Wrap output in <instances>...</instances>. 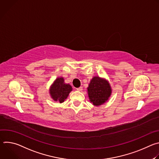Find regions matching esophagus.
<instances>
[{
  "label": "esophagus",
  "mask_w": 159,
  "mask_h": 159,
  "mask_svg": "<svg viewBox=\"0 0 159 159\" xmlns=\"http://www.w3.org/2000/svg\"><path fill=\"white\" fill-rule=\"evenodd\" d=\"M77 90H79V91H82V90H83L82 87H79L77 88Z\"/></svg>",
  "instance_id": "34e87169"
}]
</instances>
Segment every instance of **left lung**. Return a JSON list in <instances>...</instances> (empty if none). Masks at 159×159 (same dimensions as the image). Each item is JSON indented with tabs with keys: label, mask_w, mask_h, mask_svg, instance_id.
Segmentation results:
<instances>
[{
	"label": "left lung",
	"mask_w": 159,
	"mask_h": 159,
	"mask_svg": "<svg viewBox=\"0 0 159 159\" xmlns=\"http://www.w3.org/2000/svg\"><path fill=\"white\" fill-rule=\"evenodd\" d=\"M90 101L95 106H99L104 103L111 94L109 84L105 79L99 77H94L87 88Z\"/></svg>",
	"instance_id": "left-lung-1"
}]
</instances>
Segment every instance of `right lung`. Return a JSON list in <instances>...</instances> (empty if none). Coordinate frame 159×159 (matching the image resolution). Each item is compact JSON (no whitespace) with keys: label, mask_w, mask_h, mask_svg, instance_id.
I'll use <instances>...</instances> for the list:
<instances>
[{"label":"right lung","mask_w":159,"mask_h":159,"mask_svg":"<svg viewBox=\"0 0 159 159\" xmlns=\"http://www.w3.org/2000/svg\"><path fill=\"white\" fill-rule=\"evenodd\" d=\"M72 87L69 84H65L62 77L58 78L52 85L50 93L55 101L63 102L72 91Z\"/></svg>","instance_id":"1"}]
</instances>
